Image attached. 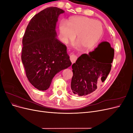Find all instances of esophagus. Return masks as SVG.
<instances>
[{"label": "esophagus", "instance_id": "obj_1", "mask_svg": "<svg viewBox=\"0 0 133 133\" xmlns=\"http://www.w3.org/2000/svg\"><path fill=\"white\" fill-rule=\"evenodd\" d=\"M76 59H77V57L74 54H71L70 56V61L72 63H74L75 62V61L76 60Z\"/></svg>", "mask_w": 133, "mask_h": 133}]
</instances>
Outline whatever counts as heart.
<instances>
[{"instance_id":"1","label":"heart","mask_w":133,"mask_h":133,"mask_svg":"<svg viewBox=\"0 0 133 133\" xmlns=\"http://www.w3.org/2000/svg\"><path fill=\"white\" fill-rule=\"evenodd\" d=\"M60 34L64 43L75 41L83 50L93 47L103 34L102 23L85 17H73L69 18L66 25L63 22L59 26Z\"/></svg>"}]
</instances>
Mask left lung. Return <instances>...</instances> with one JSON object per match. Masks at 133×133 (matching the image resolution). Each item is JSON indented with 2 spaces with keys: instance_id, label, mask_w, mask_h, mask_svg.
I'll use <instances>...</instances> for the list:
<instances>
[{
  "instance_id": "left-lung-1",
  "label": "left lung",
  "mask_w": 133,
  "mask_h": 133,
  "mask_svg": "<svg viewBox=\"0 0 133 133\" xmlns=\"http://www.w3.org/2000/svg\"><path fill=\"white\" fill-rule=\"evenodd\" d=\"M114 49L104 42L89 54H83L72 65L71 89L74 94L84 96L94 91L109 74Z\"/></svg>"
}]
</instances>
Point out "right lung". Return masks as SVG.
<instances>
[{
  "instance_id": "add662e5",
  "label": "right lung",
  "mask_w": 133,
  "mask_h": 133,
  "mask_svg": "<svg viewBox=\"0 0 133 133\" xmlns=\"http://www.w3.org/2000/svg\"><path fill=\"white\" fill-rule=\"evenodd\" d=\"M63 10L49 7L35 15L23 38L22 60L30 83L39 90L49 88L59 71L71 62L66 46L57 38L56 25Z\"/></svg>"
}]
</instances>
